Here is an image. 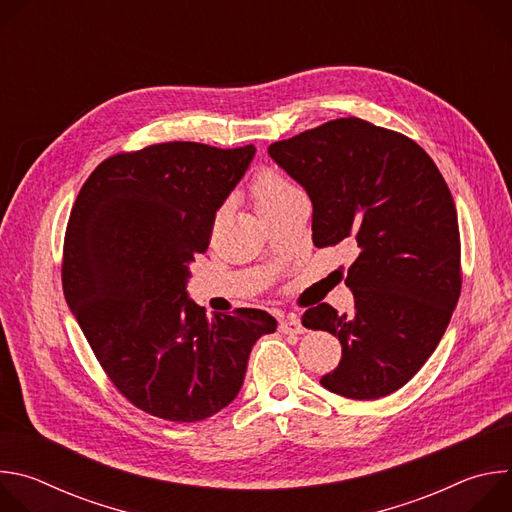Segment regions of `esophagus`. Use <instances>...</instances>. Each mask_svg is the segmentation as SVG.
I'll list each match as a JSON object with an SVG mask.
<instances>
[{
	"mask_svg": "<svg viewBox=\"0 0 512 512\" xmlns=\"http://www.w3.org/2000/svg\"><path fill=\"white\" fill-rule=\"evenodd\" d=\"M279 332H281V334H304L306 328H304L300 316L289 314L287 318H283V320L279 322Z\"/></svg>",
	"mask_w": 512,
	"mask_h": 512,
	"instance_id": "34e87169",
	"label": "esophagus"
}]
</instances>
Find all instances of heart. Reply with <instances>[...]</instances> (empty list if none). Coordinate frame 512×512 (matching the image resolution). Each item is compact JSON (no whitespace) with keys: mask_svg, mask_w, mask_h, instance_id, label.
<instances>
[{"mask_svg":"<svg viewBox=\"0 0 512 512\" xmlns=\"http://www.w3.org/2000/svg\"><path fill=\"white\" fill-rule=\"evenodd\" d=\"M296 190L294 184L275 170H261L251 182V198L261 216L283 204Z\"/></svg>","mask_w":512,"mask_h":512,"instance_id":"obj_1","label":"heart"}]
</instances>
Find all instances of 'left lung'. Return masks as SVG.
<instances>
[{"instance_id": "8db88e82", "label": "left lung", "mask_w": 512, "mask_h": 512, "mask_svg": "<svg viewBox=\"0 0 512 512\" xmlns=\"http://www.w3.org/2000/svg\"><path fill=\"white\" fill-rule=\"evenodd\" d=\"M267 152L308 192L314 245L358 249L346 275L352 314L320 304L302 316L342 344L322 387L360 401L395 393L440 344L460 298V229L446 180L413 139L358 117Z\"/></svg>"}]
</instances>
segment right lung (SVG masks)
<instances>
[{"mask_svg":"<svg viewBox=\"0 0 512 512\" xmlns=\"http://www.w3.org/2000/svg\"><path fill=\"white\" fill-rule=\"evenodd\" d=\"M253 145L168 141L101 162L70 210L62 289L111 383L137 409L206 419L241 391L253 344L277 328L255 308L206 316L188 300L194 255L245 176Z\"/></svg>","mask_w":512,"mask_h":512,"instance_id":"obj_1","label":"right lung"}]
</instances>
